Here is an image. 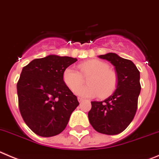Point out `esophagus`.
<instances>
[{
	"mask_svg": "<svg viewBox=\"0 0 159 159\" xmlns=\"http://www.w3.org/2000/svg\"><path fill=\"white\" fill-rule=\"evenodd\" d=\"M78 101H79V102H82V101H84V99H83L82 97H78Z\"/></svg>",
	"mask_w": 159,
	"mask_h": 159,
	"instance_id": "obj_1",
	"label": "esophagus"
}]
</instances>
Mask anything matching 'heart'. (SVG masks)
Returning <instances> with one entry per match:
<instances>
[{"label": "heart", "mask_w": 159, "mask_h": 159, "mask_svg": "<svg viewBox=\"0 0 159 159\" xmlns=\"http://www.w3.org/2000/svg\"><path fill=\"white\" fill-rule=\"evenodd\" d=\"M78 67L80 72L72 67H67L62 74L64 83L71 91L78 89L75 91L77 95L85 97L99 95L100 98H106L116 90L119 84L118 74L114 70L110 69L106 62L91 59L78 64ZM83 76L89 77L88 87H80L84 83Z\"/></svg>", "instance_id": "obj_1"}]
</instances>
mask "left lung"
Returning <instances> with one entry per match:
<instances>
[{
    "label": "left lung",
    "instance_id": "obj_1",
    "mask_svg": "<svg viewBox=\"0 0 159 159\" xmlns=\"http://www.w3.org/2000/svg\"><path fill=\"white\" fill-rule=\"evenodd\" d=\"M115 66L119 84L112 95L103 101H91L89 123L97 131L105 135H117L128 128L135 117L141 90L139 71L131 60L115 53L100 55Z\"/></svg>",
    "mask_w": 159,
    "mask_h": 159
}]
</instances>
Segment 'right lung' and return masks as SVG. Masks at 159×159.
<instances>
[{"label": "right lung", "mask_w": 159, "mask_h": 159, "mask_svg": "<svg viewBox=\"0 0 159 159\" xmlns=\"http://www.w3.org/2000/svg\"><path fill=\"white\" fill-rule=\"evenodd\" d=\"M77 58L51 55L32 60L23 68L17 82L21 116L36 135L51 137L66 127L78 98L62 79L63 71Z\"/></svg>", "instance_id": "1"}]
</instances>
